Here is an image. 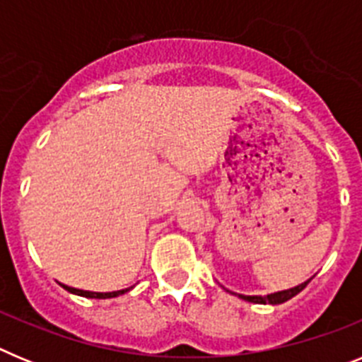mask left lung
I'll use <instances>...</instances> for the list:
<instances>
[{
    "label": "left lung",
    "instance_id": "8db88e82",
    "mask_svg": "<svg viewBox=\"0 0 362 362\" xmlns=\"http://www.w3.org/2000/svg\"><path fill=\"white\" fill-rule=\"evenodd\" d=\"M310 283V279L306 281V283L299 284V286H296V288H290V290H283V292H276V293H270V296H239L241 299L248 300V303H259V305H281V303H284V300L292 299L293 296H297V293L300 292V290L306 288V284Z\"/></svg>",
    "mask_w": 362,
    "mask_h": 362
}]
</instances>
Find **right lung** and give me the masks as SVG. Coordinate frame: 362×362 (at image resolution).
Here are the masks:
<instances>
[{
	"instance_id": "right-lung-1",
	"label": "right lung",
	"mask_w": 362,
	"mask_h": 362,
	"mask_svg": "<svg viewBox=\"0 0 362 362\" xmlns=\"http://www.w3.org/2000/svg\"><path fill=\"white\" fill-rule=\"evenodd\" d=\"M63 288L66 290V292L70 293H76V296H81V297H88V299H110V297H117L121 296V293L129 292L130 288H124V290H117V292H86V290H78V288H70V286H65V284H62Z\"/></svg>"
}]
</instances>
